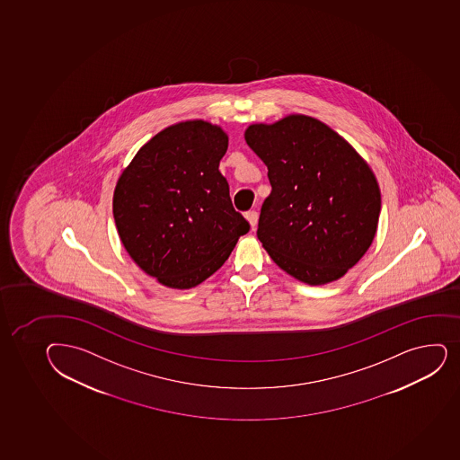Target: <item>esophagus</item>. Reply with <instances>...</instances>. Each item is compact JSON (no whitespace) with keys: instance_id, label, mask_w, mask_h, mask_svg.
Masks as SVG:
<instances>
[{"instance_id":"34e87169","label":"esophagus","mask_w":460,"mask_h":460,"mask_svg":"<svg viewBox=\"0 0 460 460\" xmlns=\"http://www.w3.org/2000/svg\"><path fill=\"white\" fill-rule=\"evenodd\" d=\"M246 218L249 225H251L252 229H255L256 225H258V211H255V209L247 211Z\"/></svg>"}]
</instances>
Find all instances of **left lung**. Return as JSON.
<instances>
[{
  "mask_svg": "<svg viewBox=\"0 0 460 460\" xmlns=\"http://www.w3.org/2000/svg\"><path fill=\"white\" fill-rule=\"evenodd\" d=\"M244 138L269 169L271 193L256 233L267 253L304 284L342 278L377 233L382 199L368 163L305 114L249 125Z\"/></svg>",
  "mask_w": 460,
  "mask_h": 460,
  "instance_id": "left-lung-1",
  "label": "left lung"
}]
</instances>
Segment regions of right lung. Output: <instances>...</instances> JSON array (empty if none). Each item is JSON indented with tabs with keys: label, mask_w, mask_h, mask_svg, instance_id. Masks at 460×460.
<instances>
[{
	"label": "right lung",
	"mask_w": 460,
	"mask_h": 460,
	"mask_svg": "<svg viewBox=\"0 0 460 460\" xmlns=\"http://www.w3.org/2000/svg\"><path fill=\"white\" fill-rule=\"evenodd\" d=\"M227 134L196 119L145 143L119 176L113 216L134 262L169 288H193L223 266L249 223L218 171Z\"/></svg>",
	"instance_id": "right-lung-1"
}]
</instances>
